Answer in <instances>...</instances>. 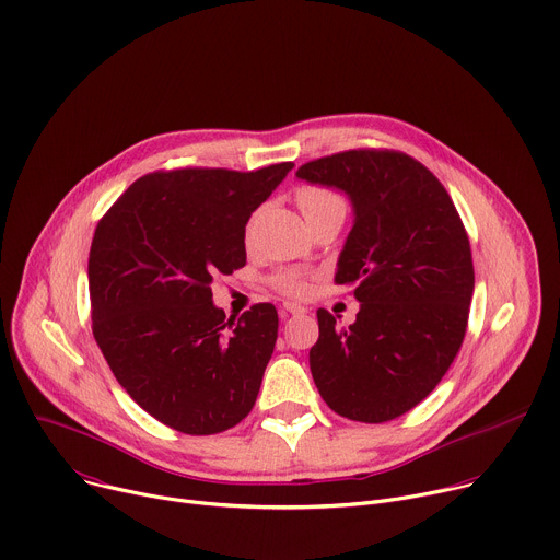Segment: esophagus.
I'll return each instance as SVG.
<instances>
[{"label": "esophagus", "mask_w": 560, "mask_h": 560, "mask_svg": "<svg viewBox=\"0 0 560 560\" xmlns=\"http://www.w3.org/2000/svg\"><path fill=\"white\" fill-rule=\"evenodd\" d=\"M283 312H285V314H292V316H299V314H305L307 310H305L303 305H296V303L288 301V303H283Z\"/></svg>", "instance_id": "34e87169"}]
</instances>
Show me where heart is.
Returning <instances> with one entry per match:
<instances>
[{"instance_id":"heart-1","label":"heart","mask_w":560,"mask_h":560,"mask_svg":"<svg viewBox=\"0 0 560 560\" xmlns=\"http://www.w3.org/2000/svg\"><path fill=\"white\" fill-rule=\"evenodd\" d=\"M296 203L303 212L305 219L310 217H316V214H324V212H330V210H343V201L339 195H335L332 190H326V188H316V186H303L296 190ZM275 283L281 292L285 294H292V296H301L305 292V281L301 275L292 272V270H285V272H279L275 277Z\"/></svg>"}]
</instances>
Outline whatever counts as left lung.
<instances>
[{
	"mask_svg": "<svg viewBox=\"0 0 560 560\" xmlns=\"http://www.w3.org/2000/svg\"><path fill=\"white\" fill-rule=\"evenodd\" d=\"M296 177L343 190L354 210L335 281L361 307L350 328L316 310L314 385L346 419L392 421L423 401L460 350L474 292L467 232L443 184L406 152L346 150Z\"/></svg>",
	"mask_w": 560,
	"mask_h": 560,
	"instance_id": "8db88e82",
	"label": "left lung"
}]
</instances>
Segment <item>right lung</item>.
Returning a JSON list of instances; mask_svg holds the SVG:
<instances>
[{"mask_svg":"<svg viewBox=\"0 0 560 560\" xmlns=\"http://www.w3.org/2000/svg\"><path fill=\"white\" fill-rule=\"evenodd\" d=\"M292 168L150 173L97 223L89 257L95 341L132 401L177 432H223L257 401L277 310L257 303L225 318L210 285L246 266V223Z\"/></svg>","mask_w":560,"mask_h":560,"instance_id":"right-lung-1","label":"right lung"}]
</instances>
